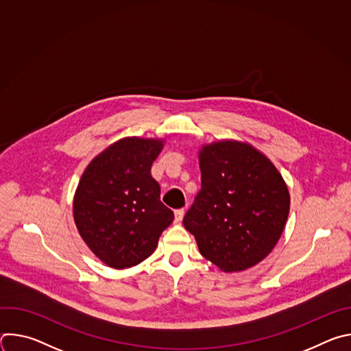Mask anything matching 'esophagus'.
Listing matches in <instances>:
<instances>
[{"mask_svg":"<svg viewBox=\"0 0 351 351\" xmlns=\"http://www.w3.org/2000/svg\"><path fill=\"white\" fill-rule=\"evenodd\" d=\"M183 215H184V210H183V208L176 210V211H175V222H180L182 218H183Z\"/></svg>","mask_w":351,"mask_h":351,"instance_id":"34e87169","label":"esophagus"}]
</instances>
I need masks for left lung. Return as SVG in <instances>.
Wrapping results in <instances>:
<instances>
[{"label": "left lung", "instance_id": "1", "mask_svg": "<svg viewBox=\"0 0 351 351\" xmlns=\"http://www.w3.org/2000/svg\"><path fill=\"white\" fill-rule=\"evenodd\" d=\"M202 190L183 218L199 253L225 272L263 261L278 243L290 208L275 165L247 143L223 140L198 154Z\"/></svg>", "mask_w": 351, "mask_h": 351}]
</instances>
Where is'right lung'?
I'll use <instances>...</instances> for the list:
<instances>
[{
    "mask_svg": "<svg viewBox=\"0 0 351 351\" xmlns=\"http://www.w3.org/2000/svg\"><path fill=\"white\" fill-rule=\"evenodd\" d=\"M162 145V140L125 137L98 154L80 178L73 198L76 228L111 268H130L148 258L173 221L149 172Z\"/></svg>",
    "mask_w": 351,
    "mask_h": 351,
    "instance_id": "obj_1",
    "label": "right lung"
}]
</instances>
